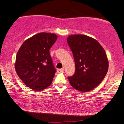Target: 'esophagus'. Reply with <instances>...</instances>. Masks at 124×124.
Returning <instances> with one entry per match:
<instances>
[{"mask_svg": "<svg viewBox=\"0 0 124 124\" xmlns=\"http://www.w3.org/2000/svg\"><path fill=\"white\" fill-rule=\"evenodd\" d=\"M57 72L58 73H63L64 72V69L62 68V69H57Z\"/></svg>", "mask_w": 124, "mask_h": 124, "instance_id": "34e87169", "label": "esophagus"}]
</instances>
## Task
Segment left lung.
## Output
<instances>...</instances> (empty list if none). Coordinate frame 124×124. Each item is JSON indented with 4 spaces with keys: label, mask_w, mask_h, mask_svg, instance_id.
I'll use <instances>...</instances> for the list:
<instances>
[{
    "label": "left lung",
    "mask_w": 124,
    "mask_h": 124,
    "mask_svg": "<svg viewBox=\"0 0 124 124\" xmlns=\"http://www.w3.org/2000/svg\"><path fill=\"white\" fill-rule=\"evenodd\" d=\"M67 43L75 64V73L68 77L70 84L80 92L91 91L100 84L108 69L105 51L96 39L84 35H70Z\"/></svg>",
    "instance_id": "8db88e82"
}]
</instances>
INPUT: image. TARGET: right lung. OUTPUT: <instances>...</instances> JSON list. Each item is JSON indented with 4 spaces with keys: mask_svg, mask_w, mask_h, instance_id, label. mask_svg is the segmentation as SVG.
Returning <instances> with one entry per match:
<instances>
[{
    "mask_svg": "<svg viewBox=\"0 0 124 124\" xmlns=\"http://www.w3.org/2000/svg\"><path fill=\"white\" fill-rule=\"evenodd\" d=\"M57 39L54 33H37L25 40L18 51L16 71L31 89L43 90L52 83L56 69L49 50Z\"/></svg>",
    "mask_w": 124,
    "mask_h": 124,
    "instance_id": "1",
    "label": "right lung"
}]
</instances>
